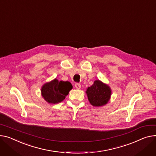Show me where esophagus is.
I'll list each match as a JSON object with an SVG mask.
<instances>
[{"instance_id":"esophagus-1","label":"esophagus","mask_w":156,"mask_h":156,"mask_svg":"<svg viewBox=\"0 0 156 156\" xmlns=\"http://www.w3.org/2000/svg\"><path fill=\"white\" fill-rule=\"evenodd\" d=\"M75 88H76V89H78V90H79V89L81 88V85H80V83H76V84L75 85Z\"/></svg>"}]
</instances>
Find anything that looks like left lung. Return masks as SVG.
I'll list each match as a JSON object with an SVG mask.
<instances>
[{
    "label": "left lung",
    "instance_id": "8db88e82",
    "mask_svg": "<svg viewBox=\"0 0 156 156\" xmlns=\"http://www.w3.org/2000/svg\"><path fill=\"white\" fill-rule=\"evenodd\" d=\"M86 93L90 104L99 107L107 105L110 101L112 90L107 84L97 80L91 87L87 88Z\"/></svg>",
    "mask_w": 156,
    "mask_h": 156
}]
</instances>
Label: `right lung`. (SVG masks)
<instances>
[{"label":"right lung","mask_w":156,"mask_h":156,"mask_svg":"<svg viewBox=\"0 0 156 156\" xmlns=\"http://www.w3.org/2000/svg\"><path fill=\"white\" fill-rule=\"evenodd\" d=\"M72 88L70 82L59 81L55 78L44 83L41 87V92L45 101L50 104H56L65 99Z\"/></svg>","instance_id":"right-lung-1"}]
</instances>
